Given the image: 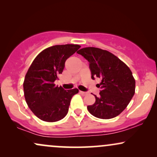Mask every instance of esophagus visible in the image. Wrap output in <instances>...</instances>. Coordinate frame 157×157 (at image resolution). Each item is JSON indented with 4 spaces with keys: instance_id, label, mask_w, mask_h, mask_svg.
Listing matches in <instances>:
<instances>
[{
    "instance_id": "1",
    "label": "esophagus",
    "mask_w": 157,
    "mask_h": 157,
    "mask_svg": "<svg viewBox=\"0 0 157 157\" xmlns=\"http://www.w3.org/2000/svg\"><path fill=\"white\" fill-rule=\"evenodd\" d=\"M79 93H80L81 95H82V96H85V95H86L88 94L87 92H84V91H79Z\"/></svg>"
}]
</instances>
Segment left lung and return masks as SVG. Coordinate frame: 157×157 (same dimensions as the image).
<instances>
[{
	"mask_svg": "<svg viewBox=\"0 0 157 157\" xmlns=\"http://www.w3.org/2000/svg\"><path fill=\"white\" fill-rule=\"evenodd\" d=\"M89 62L91 78L101 79L97 87L100 97L87 106L95 117L111 119L118 116L128 105L135 93V80L128 66L117 56L106 50L95 47L82 48L77 52Z\"/></svg>",
	"mask_w": 157,
	"mask_h": 157,
	"instance_id": "1",
	"label": "left lung"
}]
</instances>
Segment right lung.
<instances>
[{
  "label": "right lung",
  "mask_w": 157,
  "mask_h": 157,
  "mask_svg": "<svg viewBox=\"0 0 157 157\" xmlns=\"http://www.w3.org/2000/svg\"><path fill=\"white\" fill-rule=\"evenodd\" d=\"M80 45H56L43 50L29 68L23 82V91L29 108L43 121L62 120L68 111L71 98L78 93L74 89L64 90L55 81L62 74L65 62Z\"/></svg>",
  "instance_id": "obj_1"
}]
</instances>
